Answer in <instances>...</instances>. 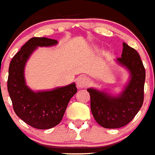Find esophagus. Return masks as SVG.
<instances>
[{"mask_svg": "<svg viewBox=\"0 0 155 155\" xmlns=\"http://www.w3.org/2000/svg\"><path fill=\"white\" fill-rule=\"evenodd\" d=\"M76 84H77L78 88H85L89 84L88 78H87L86 76H79L76 79Z\"/></svg>", "mask_w": 155, "mask_h": 155, "instance_id": "obj_1", "label": "esophagus"}]
</instances>
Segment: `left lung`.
Here are the masks:
<instances>
[{"instance_id": "1", "label": "left lung", "mask_w": 155, "mask_h": 155, "mask_svg": "<svg viewBox=\"0 0 155 155\" xmlns=\"http://www.w3.org/2000/svg\"><path fill=\"white\" fill-rule=\"evenodd\" d=\"M117 61L130 72V81L118 96L89 88L91 109L98 124L107 129L125 126L133 120L143 102L145 68L139 54L123 43L122 57Z\"/></svg>"}]
</instances>
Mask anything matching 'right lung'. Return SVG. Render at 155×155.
<instances>
[{
    "instance_id": "add662e5",
    "label": "right lung",
    "mask_w": 155,
    "mask_h": 155,
    "mask_svg": "<svg viewBox=\"0 0 155 155\" xmlns=\"http://www.w3.org/2000/svg\"><path fill=\"white\" fill-rule=\"evenodd\" d=\"M56 40L33 37L25 43L11 61L8 91L15 112L21 120L39 130H48L60 123L70 99L76 94L75 83L52 91L34 92L25 84V63L38 47L56 45Z\"/></svg>"
}]
</instances>
